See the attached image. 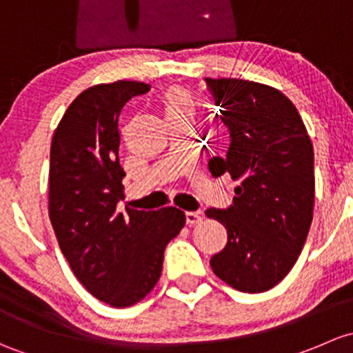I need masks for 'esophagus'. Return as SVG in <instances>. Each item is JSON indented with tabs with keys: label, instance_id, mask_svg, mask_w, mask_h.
<instances>
[{
	"label": "esophagus",
	"instance_id": "1",
	"mask_svg": "<svg viewBox=\"0 0 353 353\" xmlns=\"http://www.w3.org/2000/svg\"><path fill=\"white\" fill-rule=\"evenodd\" d=\"M185 219H187L188 226H194V224H199L202 221L201 212H185Z\"/></svg>",
	"mask_w": 353,
	"mask_h": 353
}]
</instances>
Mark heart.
I'll list each match as a JSON object with an SVG mask.
<instances>
[{
    "mask_svg": "<svg viewBox=\"0 0 353 353\" xmlns=\"http://www.w3.org/2000/svg\"><path fill=\"white\" fill-rule=\"evenodd\" d=\"M161 108L166 121H183V119H194L195 115V100L187 90L183 88H168L161 95Z\"/></svg>",
    "mask_w": 353,
    "mask_h": 353,
    "instance_id": "b5f03b06",
    "label": "heart"
}]
</instances>
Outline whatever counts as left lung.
<instances>
[{
    "label": "left lung",
    "instance_id": "left-lung-1",
    "mask_svg": "<svg viewBox=\"0 0 353 353\" xmlns=\"http://www.w3.org/2000/svg\"><path fill=\"white\" fill-rule=\"evenodd\" d=\"M230 129L226 156L209 170L238 181L228 209L205 216L228 230L212 272L241 292H265L290 272L303 252L314 209V151L292 101L272 86L236 78H205Z\"/></svg>",
    "mask_w": 353,
    "mask_h": 353
}]
</instances>
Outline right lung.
Masks as SVG:
<instances>
[{
	"instance_id": "add662e5",
	"label": "right lung",
	"mask_w": 353,
	"mask_h": 353,
	"mask_svg": "<svg viewBox=\"0 0 353 353\" xmlns=\"http://www.w3.org/2000/svg\"><path fill=\"white\" fill-rule=\"evenodd\" d=\"M141 81L101 83L74 98L54 130L49 166V217L72 274L112 307L139 303L158 284L166 245L185 226L176 207L125 209L119 163V117Z\"/></svg>"
}]
</instances>
